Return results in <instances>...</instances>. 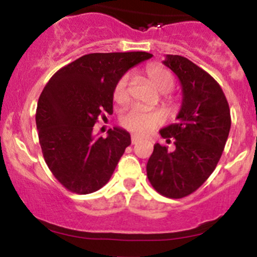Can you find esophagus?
<instances>
[{
	"instance_id": "obj_1",
	"label": "esophagus",
	"mask_w": 257,
	"mask_h": 257,
	"mask_svg": "<svg viewBox=\"0 0 257 257\" xmlns=\"http://www.w3.org/2000/svg\"><path fill=\"white\" fill-rule=\"evenodd\" d=\"M141 141H142V137L136 136V134H134V136H132V144H137L138 142H141Z\"/></svg>"
}]
</instances>
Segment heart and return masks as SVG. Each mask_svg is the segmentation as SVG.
Listing matches in <instances>:
<instances>
[{"mask_svg": "<svg viewBox=\"0 0 257 257\" xmlns=\"http://www.w3.org/2000/svg\"><path fill=\"white\" fill-rule=\"evenodd\" d=\"M146 76L152 85L163 93V100L167 105L174 108L176 99L168 94L174 86V76L171 71L161 65H149L146 69ZM113 99L118 104H125L129 100V74H124L116 81L113 90ZM166 115L162 110H146L139 106H132L120 118L121 126L138 134H147L163 124Z\"/></svg>", "mask_w": 257, "mask_h": 257, "instance_id": "heart-1", "label": "heart"}]
</instances>
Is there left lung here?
Here are the masks:
<instances>
[{"label":"left lung","instance_id":"obj_1","mask_svg":"<svg viewBox=\"0 0 257 257\" xmlns=\"http://www.w3.org/2000/svg\"><path fill=\"white\" fill-rule=\"evenodd\" d=\"M164 65L178 76L183 101L178 121L159 132L174 149L154 144L147 177L162 196L183 198L215 171L230 133V106L220 84L191 60L168 55Z\"/></svg>","mask_w":257,"mask_h":257}]
</instances>
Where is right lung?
Masks as SVG:
<instances>
[{"mask_svg": "<svg viewBox=\"0 0 257 257\" xmlns=\"http://www.w3.org/2000/svg\"><path fill=\"white\" fill-rule=\"evenodd\" d=\"M151 57L144 51L84 55L57 70L44 88L36 109L39 142L47 167L68 191L88 195L110 179L131 134L114 128L106 138L95 137L94 124L113 113L118 79Z\"/></svg>", "mask_w": 257, "mask_h": 257, "instance_id": "add662e5", "label": "right lung"}]
</instances>
